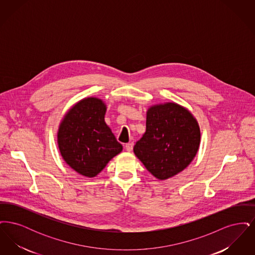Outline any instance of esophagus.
Instances as JSON below:
<instances>
[{
	"label": "esophagus",
	"instance_id": "1",
	"mask_svg": "<svg viewBox=\"0 0 255 255\" xmlns=\"http://www.w3.org/2000/svg\"><path fill=\"white\" fill-rule=\"evenodd\" d=\"M133 143H132V142H130V143H126L124 147H125V149H126V151H127V152H131V151L133 150Z\"/></svg>",
	"mask_w": 255,
	"mask_h": 255
}]
</instances>
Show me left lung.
I'll return each instance as SVG.
<instances>
[{
    "label": "left lung",
    "mask_w": 255,
    "mask_h": 255,
    "mask_svg": "<svg viewBox=\"0 0 255 255\" xmlns=\"http://www.w3.org/2000/svg\"><path fill=\"white\" fill-rule=\"evenodd\" d=\"M200 142L201 130L192 113L178 103L164 102L146 111L145 133L133 153L155 178L164 181L191 163Z\"/></svg>",
    "instance_id": "8db88e82"
}]
</instances>
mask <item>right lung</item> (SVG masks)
<instances>
[{"label":"right lung","instance_id":"1","mask_svg":"<svg viewBox=\"0 0 255 255\" xmlns=\"http://www.w3.org/2000/svg\"><path fill=\"white\" fill-rule=\"evenodd\" d=\"M107 105L96 97L83 98L61 120L57 144L65 162L78 174L94 178L123 149L105 122Z\"/></svg>","mask_w":255,"mask_h":255}]
</instances>
